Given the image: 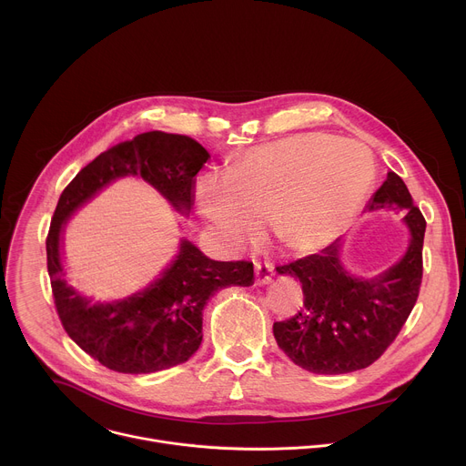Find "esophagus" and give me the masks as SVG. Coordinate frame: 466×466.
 Wrapping results in <instances>:
<instances>
[{"label": "esophagus", "instance_id": "34e87169", "mask_svg": "<svg viewBox=\"0 0 466 466\" xmlns=\"http://www.w3.org/2000/svg\"><path fill=\"white\" fill-rule=\"evenodd\" d=\"M256 284L268 286L273 280V265L271 263H256Z\"/></svg>", "mask_w": 466, "mask_h": 466}]
</instances>
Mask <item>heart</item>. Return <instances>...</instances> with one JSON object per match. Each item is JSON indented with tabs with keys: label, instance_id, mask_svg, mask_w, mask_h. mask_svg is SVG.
I'll list each match as a JSON object with an SVG mask.
<instances>
[{
	"label": "heart",
	"instance_id": "heart-1",
	"mask_svg": "<svg viewBox=\"0 0 466 466\" xmlns=\"http://www.w3.org/2000/svg\"><path fill=\"white\" fill-rule=\"evenodd\" d=\"M372 173L360 144L300 132L247 151L230 177H198L195 201L228 247L254 241L259 221H268L275 247L302 256L345 230L367 198Z\"/></svg>",
	"mask_w": 466,
	"mask_h": 466
}]
</instances>
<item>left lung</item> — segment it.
Returning a JSON list of instances; mask_svg holds the SVG:
<instances>
[{
    "instance_id": "left-lung-1",
    "label": "left lung",
    "mask_w": 466,
    "mask_h": 466,
    "mask_svg": "<svg viewBox=\"0 0 466 466\" xmlns=\"http://www.w3.org/2000/svg\"><path fill=\"white\" fill-rule=\"evenodd\" d=\"M402 212L410 232L406 252L385 271L354 275L343 261L339 238L319 254L277 268L302 284L304 308L273 334L284 354L315 374H347L374 363L410 317L422 280L426 221L413 205L404 180L394 171L370 197L365 214Z\"/></svg>"
}]
</instances>
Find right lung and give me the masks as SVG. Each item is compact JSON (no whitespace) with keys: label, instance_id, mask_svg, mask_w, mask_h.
<instances>
[{"label":"right lung","instance_id":"1","mask_svg":"<svg viewBox=\"0 0 466 466\" xmlns=\"http://www.w3.org/2000/svg\"><path fill=\"white\" fill-rule=\"evenodd\" d=\"M210 158L195 140L149 130L121 142L83 167L62 191L46 241L55 306L68 336L94 360L123 374H149L187 361L203 341V309L221 289L254 284L248 261H216L182 238L175 258L147 288L94 302L66 279L64 230L77 210L125 177L151 184L187 218L193 178Z\"/></svg>","mask_w":466,"mask_h":466}]
</instances>
